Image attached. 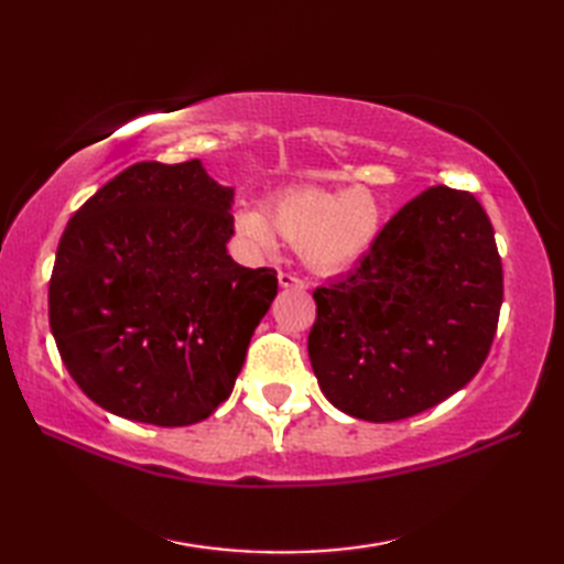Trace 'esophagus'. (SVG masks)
<instances>
[{
    "instance_id": "esophagus-1",
    "label": "esophagus",
    "mask_w": 564,
    "mask_h": 564,
    "mask_svg": "<svg viewBox=\"0 0 564 564\" xmlns=\"http://www.w3.org/2000/svg\"><path fill=\"white\" fill-rule=\"evenodd\" d=\"M279 283L281 289H295V291H305L307 283L303 279H297L295 273H289V271H281L279 273Z\"/></svg>"
}]
</instances>
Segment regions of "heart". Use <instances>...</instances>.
<instances>
[{"label":"heart","mask_w":564,"mask_h":564,"mask_svg":"<svg viewBox=\"0 0 564 564\" xmlns=\"http://www.w3.org/2000/svg\"><path fill=\"white\" fill-rule=\"evenodd\" d=\"M239 230L259 249L269 251L275 235L301 249L317 273H341L356 267L376 247L382 230V208L368 188L327 191L317 186L291 188L275 196L267 213L245 210Z\"/></svg>","instance_id":"heart-1"}]
</instances>
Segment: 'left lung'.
Here are the masks:
<instances>
[{
  "label": "left lung",
  "mask_w": 564,
  "mask_h": 564,
  "mask_svg": "<svg viewBox=\"0 0 564 564\" xmlns=\"http://www.w3.org/2000/svg\"><path fill=\"white\" fill-rule=\"evenodd\" d=\"M313 297L307 354L325 398L364 422L414 416L465 388L492 346L505 297L492 223L467 191L431 186Z\"/></svg>",
  "instance_id": "8db88e82"
}]
</instances>
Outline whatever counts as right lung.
<instances>
[{
    "mask_svg": "<svg viewBox=\"0 0 564 564\" xmlns=\"http://www.w3.org/2000/svg\"><path fill=\"white\" fill-rule=\"evenodd\" d=\"M235 188L200 160L140 162L72 215L47 291L72 380L130 422L188 426L230 398L279 291L227 254Z\"/></svg>",
    "mask_w": 564,
    "mask_h": 564,
    "instance_id": "right-lung-1",
    "label": "right lung"
}]
</instances>
